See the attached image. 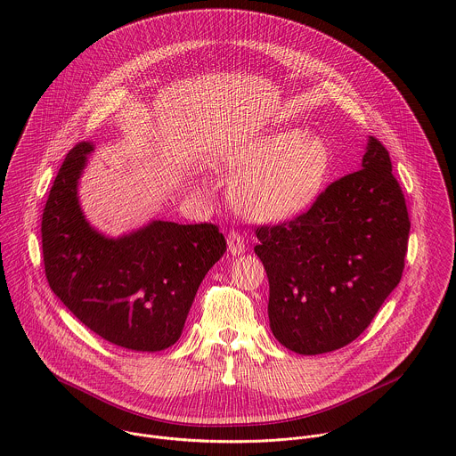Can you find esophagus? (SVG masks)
I'll return each mask as SVG.
<instances>
[{
  "instance_id": "1",
  "label": "esophagus",
  "mask_w": 456,
  "mask_h": 456,
  "mask_svg": "<svg viewBox=\"0 0 456 456\" xmlns=\"http://www.w3.org/2000/svg\"><path fill=\"white\" fill-rule=\"evenodd\" d=\"M228 249L233 256H239L246 251V240L239 232H230L228 233Z\"/></svg>"
}]
</instances>
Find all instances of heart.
Segmentation results:
<instances>
[{"label":"heart","mask_w":456,"mask_h":456,"mask_svg":"<svg viewBox=\"0 0 456 456\" xmlns=\"http://www.w3.org/2000/svg\"><path fill=\"white\" fill-rule=\"evenodd\" d=\"M223 167L242 174L232 191L242 212L279 219L300 212L322 193L331 156L322 140L284 128L232 152Z\"/></svg>","instance_id":"1"}]
</instances>
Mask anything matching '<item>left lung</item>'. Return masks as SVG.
I'll return each instance as SVG.
<instances>
[{"mask_svg": "<svg viewBox=\"0 0 456 456\" xmlns=\"http://www.w3.org/2000/svg\"><path fill=\"white\" fill-rule=\"evenodd\" d=\"M362 167L331 183L307 212L256 230L270 330L298 354L353 342L400 282L411 221L390 154L374 136Z\"/></svg>", "mask_w": 456, "mask_h": 456, "instance_id": "8db88e82", "label": "left lung"}]
</instances>
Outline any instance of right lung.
<instances>
[{"label": "right lung", "mask_w": 456, "mask_h": 456, "mask_svg": "<svg viewBox=\"0 0 456 456\" xmlns=\"http://www.w3.org/2000/svg\"><path fill=\"white\" fill-rule=\"evenodd\" d=\"M91 142L77 143L51 188L42 216V251L51 289L82 325L131 351H161L183 333L200 282L226 251L210 223L151 221L110 239L78 203Z\"/></svg>", "instance_id": "obj_1"}]
</instances>
